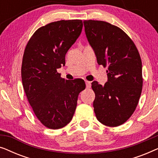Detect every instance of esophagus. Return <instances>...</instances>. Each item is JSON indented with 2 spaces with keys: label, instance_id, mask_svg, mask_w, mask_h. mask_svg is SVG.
I'll list each match as a JSON object with an SVG mask.
<instances>
[{
  "label": "esophagus",
  "instance_id": "esophagus-1",
  "mask_svg": "<svg viewBox=\"0 0 158 158\" xmlns=\"http://www.w3.org/2000/svg\"><path fill=\"white\" fill-rule=\"evenodd\" d=\"M85 83L86 88H90V85H91V83H90V81H85Z\"/></svg>",
  "mask_w": 158,
  "mask_h": 158
}]
</instances>
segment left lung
Here are the masks:
<instances>
[{
    "label": "left lung",
    "instance_id": "8db88e82",
    "mask_svg": "<svg viewBox=\"0 0 158 158\" xmlns=\"http://www.w3.org/2000/svg\"><path fill=\"white\" fill-rule=\"evenodd\" d=\"M88 42L98 64L108 65L107 82L91 83L94 112L101 124L117 127L132 115L142 89V68L135 44L119 28L102 21H84Z\"/></svg>",
    "mask_w": 158,
    "mask_h": 158
}]
</instances>
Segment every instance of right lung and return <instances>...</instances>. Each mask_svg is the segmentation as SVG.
Wrapping results in <instances>:
<instances>
[{
  "mask_svg": "<svg viewBox=\"0 0 158 158\" xmlns=\"http://www.w3.org/2000/svg\"><path fill=\"white\" fill-rule=\"evenodd\" d=\"M81 20L58 21L36 30L25 48L21 66L23 90L38 119L57 129L70 123L83 80H65L57 69L65 64V55L81 35Z\"/></svg>",
  "mask_w": 158,
  "mask_h": 158,
  "instance_id": "right-lung-1",
  "label": "right lung"
}]
</instances>
